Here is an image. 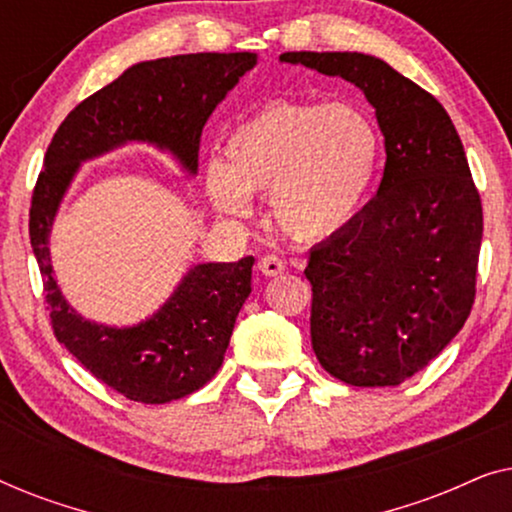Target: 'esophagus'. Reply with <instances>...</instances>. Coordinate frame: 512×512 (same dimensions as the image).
<instances>
[{
  "label": "esophagus",
  "instance_id": "1",
  "mask_svg": "<svg viewBox=\"0 0 512 512\" xmlns=\"http://www.w3.org/2000/svg\"><path fill=\"white\" fill-rule=\"evenodd\" d=\"M258 270H261L265 277H277V275H282V272L286 270V265H284V261L279 256L268 254V256H263L261 261H258Z\"/></svg>",
  "mask_w": 512,
  "mask_h": 512
}]
</instances>
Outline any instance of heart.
I'll list each match as a JSON object with an SVG mask.
<instances>
[{
  "mask_svg": "<svg viewBox=\"0 0 512 512\" xmlns=\"http://www.w3.org/2000/svg\"><path fill=\"white\" fill-rule=\"evenodd\" d=\"M380 160V130L356 104L270 102L228 132L223 160L205 165V191L235 221L254 214L251 195H272L284 233L319 240L361 212Z\"/></svg>",
  "mask_w": 512,
  "mask_h": 512,
  "instance_id": "1",
  "label": "heart"
}]
</instances>
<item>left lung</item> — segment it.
<instances>
[{"instance_id": "8db88e82", "label": "left lung", "mask_w": 512, "mask_h": 512, "mask_svg": "<svg viewBox=\"0 0 512 512\" xmlns=\"http://www.w3.org/2000/svg\"><path fill=\"white\" fill-rule=\"evenodd\" d=\"M279 62L361 90L384 137L377 195L307 256L312 349L352 387H396L443 352L475 298L482 205L464 144L436 97L366 53Z\"/></svg>"}]
</instances>
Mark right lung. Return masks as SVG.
<instances>
[{
  "label": "right lung",
  "mask_w": 512,
  "mask_h": 512,
  "mask_svg": "<svg viewBox=\"0 0 512 512\" xmlns=\"http://www.w3.org/2000/svg\"><path fill=\"white\" fill-rule=\"evenodd\" d=\"M256 65V53H188L137 62L69 111L48 144L32 195L30 242L55 338L97 380L130 401L170 403L212 380L251 293L256 258L191 265L170 298L146 319L130 326L97 324L67 303L55 279V216L83 163L128 144L170 153L195 177L207 118Z\"/></svg>",
  "instance_id": "1"
}]
</instances>
